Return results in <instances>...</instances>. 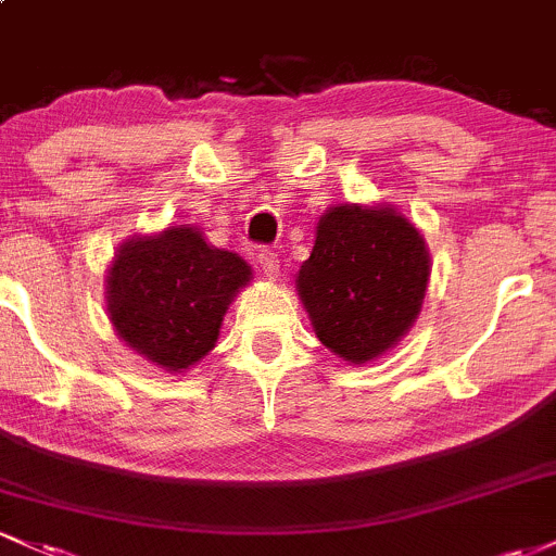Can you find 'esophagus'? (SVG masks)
Masks as SVG:
<instances>
[{
    "label": "esophagus",
    "instance_id": "esophagus-1",
    "mask_svg": "<svg viewBox=\"0 0 556 556\" xmlns=\"http://www.w3.org/2000/svg\"><path fill=\"white\" fill-rule=\"evenodd\" d=\"M255 261H258L261 268H264L266 277H277L279 274V255L274 253L271 248H261L258 253H255Z\"/></svg>",
    "mask_w": 556,
    "mask_h": 556
}]
</instances>
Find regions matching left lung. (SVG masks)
Wrapping results in <instances>:
<instances>
[{"label":"left lung","instance_id":"1","mask_svg":"<svg viewBox=\"0 0 556 556\" xmlns=\"http://www.w3.org/2000/svg\"><path fill=\"white\" fill-rule=\"evenodd\" d=\"M430 277L425 240L393 208L338 205L321 216L298 271L316 338L353 364L386 353L422 308Z\"/></svg>","mask_w":556,"mask_h":556}]
</instances>
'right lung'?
Segmentation results:
<instances>
[{
  "mask_svg": "<svg viewBox=\"0 0 556 556\" xmlns=\"http://www.w3.org/2000/svg\"><path fill=\"white\" fill-rule=\"evenodd\" d=\"M248 279L240 255L208 245L192 227L137 237L110 268V321L152 364L187 369L216 345L229 301Z\"/></svg>",
  "mask_w": 556,
  "mask_h": 556,
  "instance_id": "1",
  "label": "right lung"
}]
</instances>
